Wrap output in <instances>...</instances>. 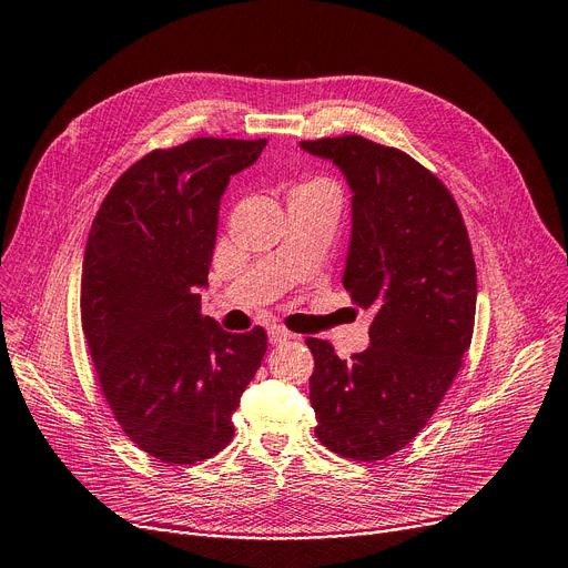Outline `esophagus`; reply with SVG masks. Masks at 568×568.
I'll use <instances>...</instances> for the list:
<instances>
[{
    "instance_id": "obj_1",
    "label": "esophagus",
    "mask_w": 568,
    "mask_h": 568,
    "mask_svg": "<svg viewBox=\"0 0 568 568\" xmlns=\"http://www.w3.org/2000/svg\"><path fill=\"white\" fill-rule=\"evenodd\" d=\"M267 337H270V344H282V342H288V339H295V335L282 326H273L267 331Z\"/></svg>"
}]
</instances>
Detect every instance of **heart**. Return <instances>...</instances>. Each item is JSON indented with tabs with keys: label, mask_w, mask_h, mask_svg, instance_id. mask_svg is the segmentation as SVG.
I'll return each mask as SVG.
<instances>
[{
	"label": "heart",
	"mask_w": 568,
	"mask_h": 568,
	"mask_svg": "<svg viewBox=\"0 0 568 568\" xmlns=\"http://www.w3.org/2000/svg\"><path fill=\"white\" fill-rule=\"evenodd\" d=\"M305 186H331V182H326V180H314V182H307V184H303V186H298V189H305Z\"/></svg>",
	"instance_id": "1"
}]
</instances>
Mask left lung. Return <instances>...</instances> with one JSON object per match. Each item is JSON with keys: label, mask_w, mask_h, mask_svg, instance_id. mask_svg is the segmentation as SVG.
Returning a JSON list of instances; mask_svg holds the SVG:
<instances>
[{"label": "left lung", "mask_w": 568, "mask_h": 568, "mask_svg": "<svg viewBox=\"0 0 568 568\" xmlns=\"http://www.w3.org/2000/svg\"><path fill=\"white\" fill-rule=\"evenodd\" d=\"M351 189L342 284L374 310L369 346L342 361L307 339L316 439L358 463L407 446L435 414L471 344L476 263L448 189L418 161L363 136L303 141Z\"/></svg>", "instance_id": "8db88e82"}]
</instances>
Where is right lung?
Here are the masks:
<instances>
[{
    "mask_svg": "<svg viewBox=\"0 0 568 568\" xmlns=\"http://www.w3.org/2000/svg\"><path fill=\"white\" fill-rule=\"evenodd\" d=\"M267 141L194 139L136 161L90 229L80 318L101 390L124 435L166 465L233 439L231 416L267 348L261 326L226 333L201 293L231 175Z\"/></svg>",
    "mask_w": 568,
    "mask_h": 568,
    "instance_id": "obj_1",
    "label": "right lung"
}]
</instances>
